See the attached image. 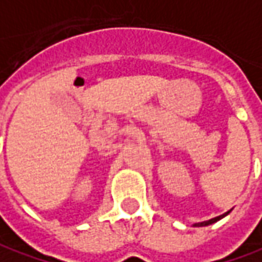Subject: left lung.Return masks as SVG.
I'll use <instances>...</instances> for the list:
<instances>
[{
    "label": "left lung",
    "instance_id": "obj_1",
    "mask_svg": "<svg viewBox=\"0 0 262 262\" xmlns=\"http://www.w3.org/2000/svg\"><path fill=\"white\" fill-rule=\"evenodd\" d=\"M229 212H226V213H223V214H221V216H217V217H213V219H210V221H206V222H200V223H194V226H209V225H212V223H214V222H217V221H221L222 217H225L226 214H229Z\"/></svg>",
    "mask_w": 262,
    "mask_h": 262
}]
</instances>
